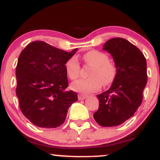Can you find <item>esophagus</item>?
<instances>
[{
	"label": "esophagus",
	"mask_w": 160,
	"mask_h": 160,
	"mask_svg": "<svg viewBox=\"0 0 160 160\" xmlns=\"http://www.w3.org/2000/svg\"><path fill=\"white\" fill-rule=\"evenodd\" d=\"M87 98V95H84V94H78V99L79 100H83Z\"/></svg>",
	"instance_id": "34e87169"
}]
</instances>
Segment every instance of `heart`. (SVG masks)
<instances>
[{"label": "heart", "instance_id": "b5f03b06", "mask_svg": "<svg viewBox=\"0 0 160 160\" xmlns=\"http://www.w3.org/2000/svg\"><path fill=\"white\" fill-rule=\"evenodd\" d=\"M87 64L92 66L88 79H80L71 84L72 90L78 92L89 93L98 90L102 86H110L117 75V68L109 61L106 53L98 50H92L83 56ZM65 71L71 80H76L80 74V66L77 57L70 58L65 65Z\"/></svg>", "mask_w": 160, "mask_h": 160}]
</instances>
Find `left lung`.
Returning <instances> with one entry per match:
<instances>
[{
  "mask_svg": "<svg viewBox=\"0 0 160 160\" xmlns=\"http://www.w3.org/2000/svg\"><path fill=\"white\" fill-rule=\"evenodd\" d=\"M103 50L113 58L117 75L108 90L97 95L99 108L93 117L100 126L112 127L131 118L141 104L148 81L147 62L140 49L123 38L108 40Z\"/></svg>",
  "mask_w": 160,
  "mask_h": 160,
  "instance_id": "left-lung-1",
  "label": "left lung"
}]
</instances>
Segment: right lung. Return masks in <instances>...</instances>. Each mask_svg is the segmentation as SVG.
<instances>
[{
    "instance_id": "right-lung-1",
    "label": "right lung",
    "mask_w": 160,
    "mask_h": 160,
    "mask_svg": "<svg viewBox=\"0 0 160 160\" xmlns=\"http://www.w3.org/2000/svg\"><path fill=\"white\" fill-rule=\"evenodd\" d=\"M78 49L65 52L43 41L30 43L22 51L16 70V95L25 117L40 128H56L65 122L78 94L67 91L65 65Z\"/></svg>"
}]
</instances>
